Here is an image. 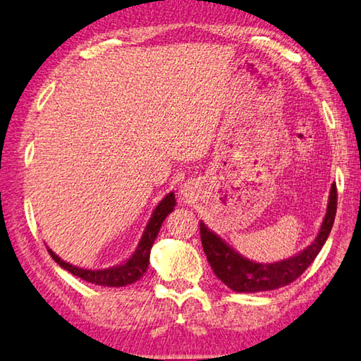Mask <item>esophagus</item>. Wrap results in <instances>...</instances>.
<instances>
[{"label":"esophagus","instance_id":"34e87169","mask_svg":"<svg viewBox=\"0 0 361 361\" xmlns=\"http://www.w3.org/2000/svg\"><path fill=\"white\" fill-rule=\"evenodd\" d=\"M182 195H184V197H185V198H188V197H192V195H193V193H192V188H190V187H187V185H185L184 188H182Z\"/></svg>","mask_w":361,"mask_h":361}]
</instances>
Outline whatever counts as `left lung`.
Segmentation results:
<instances>
[{
  "label": "left lung",
  "mask_w": 361,
  "mask_h": 361,
  "mask_svg": "<svg viewBox=\"0 0 361 361\" xmlns=\"http://www.w3.org/2000/svg\"><path fill=\"white\" fill-rule=\"evenodd\" d=\"M336 208H338V190H336V184H333L329 192L326 214H324L320 232L315 236V240L305 250L279 262L261 264L250 261L227 245L219 235L206 227V224L202 221L200 222V233H202L203 250L217 279L226 283L232 291L261 293L279 289L298 280L305 269L315 261L323 245L326 243L331 228H333Z\"/></svg>",
  "instance_id": "8db88e82"
}]
</instances>
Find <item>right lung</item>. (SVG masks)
<instances>
[{"mask_svg":"<svg viewBox=\"0 0 361 361\" xmlns=\"http://www.w3.org/2000/svg\"><path fill=\"white\" fill-rule=\"evenodd\" d=\"M174 206H176V197H174V192H171L158 203L155 211L152 212V217L149 219V224L145 226L144 233H142L139 245L133 252V256L126 259L123 264L115 265V267L100 269V270L81 269V267H76V265L62 261V259L59 257L54 251L49 250V247H47V251H49L51 257L54 259L62 269L68 270L70 274L78 276V279L85 281L94 283V285H99V286H110V288L133 285V283L140 280L142 275L145 274L147 269H149L150 250L153 246V241H155L159 228H161L163 221L166 219V216L174 209Z\"/></svg>","mask_w":361,"mask_h":361,"instance_id":"obj_1","label":"right lung"}]
</instances>
